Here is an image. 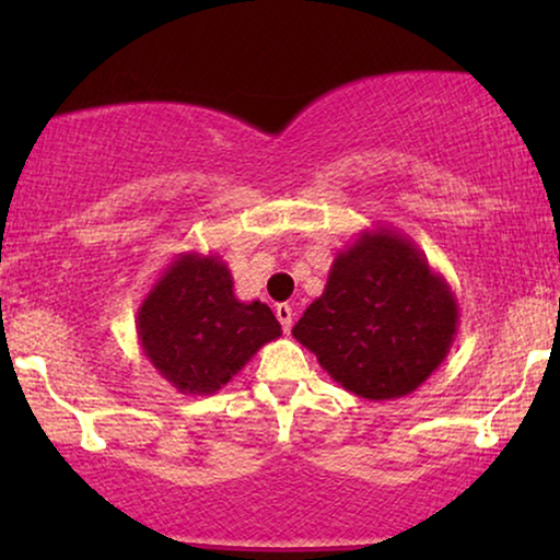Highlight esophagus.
Listing matches in <instances>:
<instances>
[{
	"label": "esophagus",
	"instance_id": "esophagus-1",
	"mask_svg": "<svg viewBox=\"0 0 560 560\" xmlns=\"http://www.w3.org/2000/svg\"><path fill=\"white\" fill-rule=\"evenodd\" d=\"M275 316H278L282 331L290 334V328H293V308H290L288 303H280L278 308H275Z\"/></svg>",
	"mask_w": 560,
	"mask_h": 560
}]
</instances>
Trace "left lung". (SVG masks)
<instances>
[{"mask_svg": "<svg viewBox=\"0 0 560 560\" xmlns=\"http://www.w3.org/2000/svg\"><path fill=\"white\" fill-rule=\"evenodd\" d=\"M456 331L458 301L446 278L408 236L374 226L336 255L293 336L343 389L395 400L439 370Z\"/></svg>", "mask_w": 560, "mask_h": 560, "instance_id": "obj_1", "label": "left lung"}]
</instances>
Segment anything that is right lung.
Returning <instances> with one entry per match:
<instances>
[{
    "label": "right lung",
    "mask_w": 560,
    "mask_h": 560,
    "mask_svg": "<svg viewBox=\"0 0 560 560\" xmlns=\"http://www.w3.org/2000/svg\"><path fill=\"white\" fill-rule=\"evenodd\" d=\"M137 339L158 374L183 395H213L282 334L259 301H240L219 255L180 252L137 308Z\"/></svg>",
    "instance_id": "1"
}]
</instances>
